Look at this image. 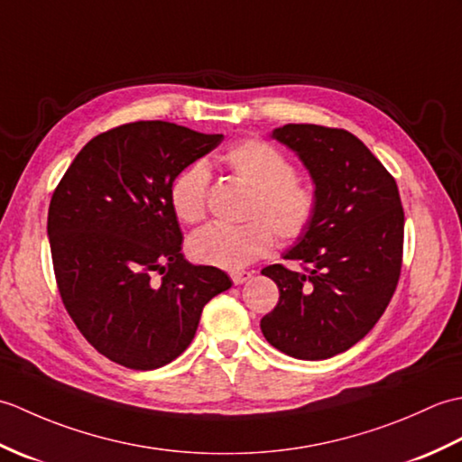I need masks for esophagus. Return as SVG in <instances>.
I'll return each instance as SVG.
<instances>
[{
    "instance_id": "obj_1",
    "label": "esophagus",
    "mask_w": 462,
    "mask_h": 462,
    "mask_svg": "<svg viewBox=\"0 0 462 462\" xmlns=\"http://www.w3.org/2000/svg\"><path fill=\"white\" fill-rule=\"evenodd\" d=\"M230 278H232V282H234V283H236V286H240V283L248 282V280L252 278V272H246V270H242V272H232V273H230Z\"/></svg>"
}]
</instances>
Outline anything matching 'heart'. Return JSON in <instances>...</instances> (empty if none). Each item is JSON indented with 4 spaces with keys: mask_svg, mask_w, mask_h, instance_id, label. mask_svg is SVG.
<instances>
[{
    "mask_svg": "<svg viewBox=\"0 0 462 462\" xmlns=\"http://www.w3.org/2000/svg\"><path fill=\"white\" fill-rule=\"evenodd\" d=\"M224 162L232 174L252 189L246 218L240 226L210 224L192 234L189 254L192 260L224 270H238L266 256L278 234L293 242L306 234L318 214V192L296 176V166L276 146L260 139H246L230 146ZM210 174L196 162L174 176L169 202L176 218L199 224L206 216Z\"/></svg>",
    "mask_w": 462,
    "mask_h": 462,
    "instance_id": "heart-1",
    "label": "heart"
}]
</instances>
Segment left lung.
Here are the masks:
<instances>
[{"instance_id": "left-lung-1", "label": "left lung", "mask_w": 462, "mask_h": 462, "mask_svg": "<svg viewBox=\"0 0 462 462\" xmlns=\"http://www.w3.org/2000/svg\"><path fill=\"white\" fill-rule=\"evenodd\" d=\"M273 139L296 151L318 192L311 228L262 270L280 301L262 318L270 346L296 359H328L356 346L393 298L403 266L405 212L393 176L356 134L283 125Z\"/></svg>"}]
</instances>
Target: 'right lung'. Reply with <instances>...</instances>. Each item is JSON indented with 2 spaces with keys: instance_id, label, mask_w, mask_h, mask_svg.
I'll return each instance as SVG.
<instances>
[{
  "instance_id": "1",
  "label": "right lung",
  "mask_w": 462,
  "mask_h": 462,
  "mask_svg": "<svg viewBox=\"0 0 462 462\" xmlns=\"http://www.w3.org/2000/svg\"><path fill=\"white\" fill-rule=\"evenodd\" d=\"M222 139L166 121L126 123L87 143L53 190L47 234L63 306L123 367L151 371L179 357L202 308L232 286L226 272L184 260L169 202L174 176Z\"/></svg>"
}]
</instances>
